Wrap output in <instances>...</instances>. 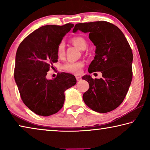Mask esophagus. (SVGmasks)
Returning <instances> with one entry per match:
<instances>
[{
  "label": "esophagus",
  "instance_id": "1",
  "mask_svg": "<svg viewBox=\"0 0 150 150\" xmlns=\"http://www.w3.org/2000/svg\"><path fill=\"white\" fill-rule=\"evenodd\" d=\"M76 79H77V81H79L81 80V77H79V76H76Z\"/></svg>",
  "mask_w": 150,
  "mask_h": 150
}]
</instances>
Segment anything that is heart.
<instances>
[{"mask_svg":"<svg viewBox=\"0 0 150 150\" xmlns=\"http://www.w3.org/2000/svg\"><path fill=\"white\" fill-rule=\"evenodd\" d=\"M71 42L76 47L81 50H84L87 47V41H86L84 38L82 36H76L72 39ZM57 54L59 57H62L65 54V45L63 42H61L57 46ZM84 63L83 62H68L63 64L62 67L63 69L67 71L68 72L78 74L81 71Z\"/></svg>","mask_w":150,"mask_h":150,"instance_id":"heart-1","label":"heart"}]
</instances>
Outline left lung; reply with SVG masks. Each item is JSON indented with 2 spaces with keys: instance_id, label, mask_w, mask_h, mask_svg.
Instances as JSON below:
<instances>
[{
  "instance_id": "left-lung-1",
  "label": "left lung",
  "mask_w": 150,
  "mask_h": 150,
  "mask_svg": "<svg viewBox=\"0 0 150 150\" xmlns=\"http://www.w3.org/2000/svg\"><path fill=\"white\" fill-rule=\"evenodd\" d=\"M77 30L89 33V39L96 46L88 73L100 71L103 77L83 76V79L89 83V88L83 95V100L94 111L108 112L123 102L130 87L132 79V49L122 32L110 22L77 24L73 32Z\"/></svg>"
}]
</instances>
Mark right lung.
I'll list each match as a JSON object with an SVG mask.
<instances>
[{
	"instance_id": "add662e5",
	"label": "right lung",
	"mask_w": 150,
	"mask_h": 150,
	"mask_svg": "<svg viewBox=\"0 0 150 150\" xmlns=\"http://www.w3.org/2000/svg\"><path fill=\"white\" fill-rule=\"evenodd\" d=\"M73 26L69 23L42 26L18 47L14 79L23 103L38 115L57 113L64 103V92L77 83L74 75L64 72L58 73L54 79H46L53 63L57 62V46Z\"/></svg>"
}]
</instances>
